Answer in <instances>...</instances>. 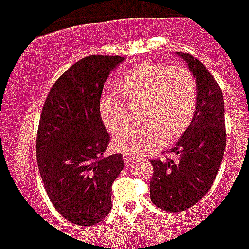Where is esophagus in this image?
Listing matches in <instances>:
<instances>
[{
  "mask_svg": "<svg viewBox=\"0 0 249 249\" xmlns=\"http://www.w3.org/2000/svg\"><path fill=\"white\" fill-rule=\"evenodd\" d=\"M123 159H124L125 164H127V165H130L133 160V158L131 156H124V157H123Z\"/></svg>",
  "mask_w": 249,
  "mask_h": 249,
  "instance_id": "esophagus-1",
  "label": "esophagus"
}]
</instances>
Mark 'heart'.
Returning a JSON list of instances; mask_svg holds the SVG:
<instances>
[{"mask_svg": "<svg viewBox=\"0 0 249 249\" xmlns=\"http://www.w3.org/2000/svg\"><path fill=\"white\" fill-rule=\"evenodd\" d=\"M118 90L128 103L141 105L142 126L131 127L117 136L113 150L125 156H141L160 150L166 141L178 139L192 124L198 91L193 73L181 65L142 62L118 79ZM99 117L110 133L127 124L124 103L104 93L99 99Z\"/></svg>", "mask_w": 249, "mask_h": 249, "instance_id": "1", "label": "heart"}]
</instances>
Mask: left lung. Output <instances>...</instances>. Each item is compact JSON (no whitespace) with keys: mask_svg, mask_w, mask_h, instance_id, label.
<instances>
[{"mask_svg":"<svg viewBox=\"0 0 249 249\" xmlns=\"http://www.w3.org/2000/svg\"><path fill=\"white\" fill-rule=\"evenodd\" d=\"M176 55L187 63L196 78L198 101L192 124L171 148V152L179 157V161L151 160V201L168 212L187 210L207 193L219 172L226 147L221 89L205 65L192 55Z\"/></svg>","mask_w":249,"mask_h":249,"instance_id":"left-lung-1","label":"left lung"}]
</instances>
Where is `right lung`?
Here are the masks:
<instances>
[{
	"instance_id": "right-lung-1",
	"label": "right lung",
	"mask_w": 249,
	"mask_h": 249,
	"mask_svg": "<svg viewBox=\"0 0 249 249\" xmlns=\"http://www.w3.org/2000/svg\"><path fill=\"white\" fill-rule=\"evenodd\" d=\"M124 57L89 56L65 71L43 107L37 164L50 201L70 222L92 226L111 211V187L124 168L121 153L103 156L110 136L99 117L108 75Z\"/></svg>"
}]
</instances>
